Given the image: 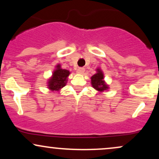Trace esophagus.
Returning a JSON list of instances; mask_svg holds the SVG:
<instances>
[{
	"instance_id": "1",
	"label": "esophagus",
	"mask_w": 159,
	"mask_h": 159,
	"mask_svg": "<svg viewBox=\"0 0 159 159\" xmlns=\"http://www.w3.org/2000/svg\"><path fill=\"white\" fill-rule=\"evenodd\" d=\"M84 71H85V69L81 67V68H78L77 69V73H78V74H83L84 72Z\"/></svg>"
}]
</instances>
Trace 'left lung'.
<instances>
[{"label":"left lung","instance_id":"obj_1","mask_svg":"<svg viewBox=\"0 0 159 159\" xmlns=\"http://www.w3.org/2000/svg\"><path fill=\"white\" fill-rule=\"evenodd\" d=\"M91 84L94 89L99 92H102L108 89V86L104 81L103 72L100 69H97V72L91 77Z\"/></svg>","mask_w":159,"mask_h":159}]
</instances>
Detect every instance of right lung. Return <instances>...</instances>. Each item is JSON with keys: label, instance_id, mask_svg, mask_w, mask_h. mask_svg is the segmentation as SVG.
<instances>
[{"label": "right lung", "instance_id": "1", "mask_svg": "<svg viewBox=\"0 0 159 159\" xmlns=\"http://www.w3.org/2000/svg\"><path fill=\"white\" fill-rule=\"evenodd\" d=\"M70 74L69 71L61 69V65H57L52 77L48 80V87L52 91H59L66 84L67 78Z\"/></svg>", "mask_w": 159, "mask_h": 159}]
</instances>
